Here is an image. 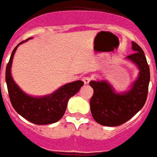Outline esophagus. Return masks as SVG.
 Masks as SVG:
<instances>
[{
    "mask_svg": "<svg viewBox=\"0 0 157 157\" xmlns=\"http://www.w3.org/2000/svg\"><path fill=\"white\" fill-rule=\"evenodd\" d=\"M82 81L84 82L85 84H88L90 81H91V78L88 77V76H86V77L82 78Z\"/></svg>",
    "mask_w": 157,
    "mask_h": 157,
    "instance_id": "obj_1",
    "label": "esophagus"
}]
</instances>
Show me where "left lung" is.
Returning <instances> with one entry per match:
<instances>
[{"label": "left lung", "mask_w": 157, "mask_h": 157, "mask_svg": "<svg viewBox=\"0 0 157 157\" xmlns=\"http://www.w3.org/2000/svg\"><path fill=\"white\" fill-rule=\"evenodd\" d=\"M134 53L126 58L140 70L139 77L129 91L116 93L113 86L104 81H91L94 93L90 100L91 112L96 122L105 126L125 123L137 113L146 102L150 81V70L143 49L132 42Z\"/></svg>", "instance_id": "obj_1"}]
</instances>
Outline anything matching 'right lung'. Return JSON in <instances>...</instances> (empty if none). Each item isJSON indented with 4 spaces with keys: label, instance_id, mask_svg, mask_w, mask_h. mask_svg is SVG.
<instances>
[{
    "label": "right lung",
    "instance_id": "obj_1",
    "mask_svg": "<svg viewBox=\"0 0 157 157\" xmlns=\"http://www.w3.org/2000/svg\"><path fill=\"white\" fill-rule=\"evenodd\" d=\"M27 40L22 41L14 48L6 66V81L10 100L15 111L27 121L37 125L54 123L63 117L68 100L79 91L83 82L78 80L70 82L61 86L53 93L41 97H34L24 93L11 76V65L18 45Z\"/></svg>",
    "mask_w": 157,
    "mask_h": 157
}]
</instances>
